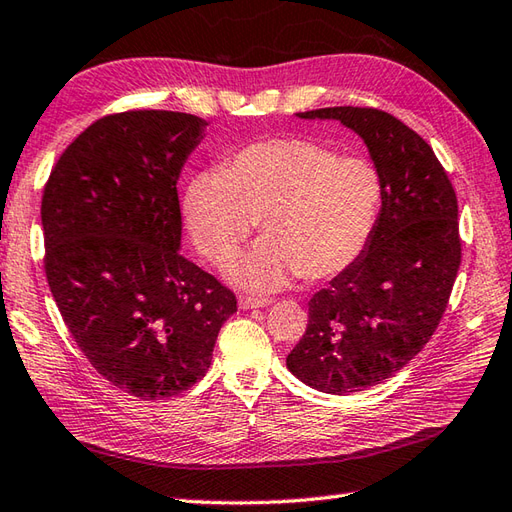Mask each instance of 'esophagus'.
<instances>
[{
  "label": "esophagus",
  "mask_w": 512,
  "mask_h": 512,
  "mask_svg": "<svg viewBox=\"0 0 512 512\" xmlns=\"http://www.w3.org/2000/svg\"><path fill=\"white\" fill-rule=\"evenodd\" d=\"M271 305L269 298H254V296H241L238 298V307L241 309H260V307H267Z\"/></svg>",
  "instance_id": "34e87169"
}]
</instances>
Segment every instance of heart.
Masks as SVG:
<instances>
[{
    "mask_svg": "<svg viewBox=\"0 0 512 512\" xmlns=\"http://www.w3.org/2000/svg\"><path fill=\"white\" fill-rule=\"evenodd\" d=\"M382 203L378 170L314 139H267L227 156L223 172H201L185 187L187 229L210 263L236 254L256 221L265 234L227 267L249 291H274L300 274H342L367 249Z\"/></svg>",
    "mask_w": 512,
    "mask_h": 512,
    "instance_id": "heart-1",
    "label": "heart"
}]
</instances>
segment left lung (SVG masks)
I'll list each match as a JSON object with an SVG mask.
<instances>
[{"instance_id":"1","label":"left lung","mask_w":512,"mask_h":512,"mask_svg":"<svg viewBox=\"0 0 512 512\" xmlns=\"http://www.w3.org/2000/svg\"><path fill=\"white\" fill-rule=\"evenodd\" d=\"M358 134L382 181V207L362 256L309 300L305 336L287 369L311 389L364 391L409 364L431 340L462 263L457 196L431 145L375 108H320Z\"/></svg>"}]
</instances>
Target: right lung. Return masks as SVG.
<instances>
[{
    "instance_id": "right-lung-1",
    "label": "right lung",
    "mask_w": 512,
    "mask_h": 512,
    "mask_svg": "<svg viewBox=\"0 0 512 512\" xmlns=\"http://www.w3.org/2000/svg\"><path fill=\"white\" fill-rule=\"evenodd\" d=\"M207 121L130 110L95 121L41 198L46 278L72 338L103 378L141 400L203 378L236 296L181 249L176 183Z\"/></svg>"
}]
</instances>
